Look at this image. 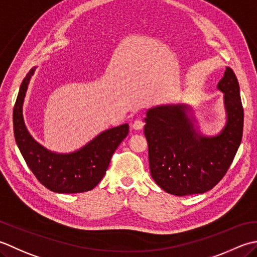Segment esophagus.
<instances>
[{
  "label": "esophagus",
  "instance_id": "1",
  "mask_svg": "<svg viewBox=\"0 0 257 257\" xmlns=\"http://www.w3.org/2000/svg\"><path fill=\"white\" fill-rule=\"evenodd\" d=\"M132 127L134 130H142L144 127V122L142 121V119H135L134 123L132 124Z\"/></svg>",
  "mask_w": 257,
  "mask_h": 257
}]
</instances>
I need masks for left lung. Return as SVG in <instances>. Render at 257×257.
<instances>
[{
  "instance_id": "left-lung-1",
  "label": "left lung",
  "mask_w": 257,
  "mask_h": 257,
  "mask_svg": "<svg viewBox=\"0 0 257 257\" xmlns=\"http://www.w3.org/2000/svg\"><path fill=\"white\" fill-rule=\"evenodd\" d=\"M224 93L227 123L217 136L198 134L186 105L149 109L144 134L149 144L151 175L170 194L207 192L226 174L242 141L244 111L235 73L226 67L217 84Z\"/></svg>"
}]
</instances>
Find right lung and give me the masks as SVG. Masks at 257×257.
I'll return each mask as SVG.
<instances>
[{"label": "right lung", "instance_id": "obj_1", "mask_svg": "<svg viewBox=\"0 0 257 257\" xmlns=\"http://www.w3.org/2000/svg\"><path fill=\"white\" fill-rule=\"evenodd\" d=\"M34 70L20 86L13 108L14 138L26 164L36 179L56 193H82L93 190L105 175L115 150L128 134V124L109 128L84 148L71 154H56L40 145L25 127L22 106Z\"/></svg>", "mask_w": 257, "mask_h": 257}]
</instances>
